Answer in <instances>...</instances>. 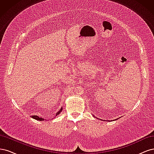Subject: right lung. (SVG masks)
<instances>
[{"label":"right lung","instance_id":"right-lung-1","mask_svg":"<svg viewBox=\"0 0 154 154\" xmlns=\"http://www.w3.org/2000/svg\"><path fill=\"white\" fill-rule=\"evenodd\" d=\"M62 110V108L60 109V110L58 112H57V114H56V116L58 115L60 112H61ZM31 118H32L38 120V121H43V120H44V118H39L38 116H31Z\"/></svg>","mask_w":154,"mask_h":154}]
</instances>
